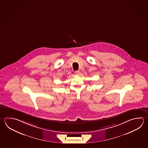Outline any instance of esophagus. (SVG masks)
Returning <instances> with one entry per match:
<instances>
[{
    "instance_id": "obj_1",
    "label": "esophagus",
    "mask_w": 148,
    "mask_h": 148,
    "mask_svg": "<svg viewBox=\"0 0 148 148\" xmlns=\"http://www.w3.org/2000/svg\"><path fill=\"white\" fill-rule=\"evenodd\" d=\"M76 75H79L80 73V71H76L75 72H74Z\"/></svg>"
}]
</instances>
